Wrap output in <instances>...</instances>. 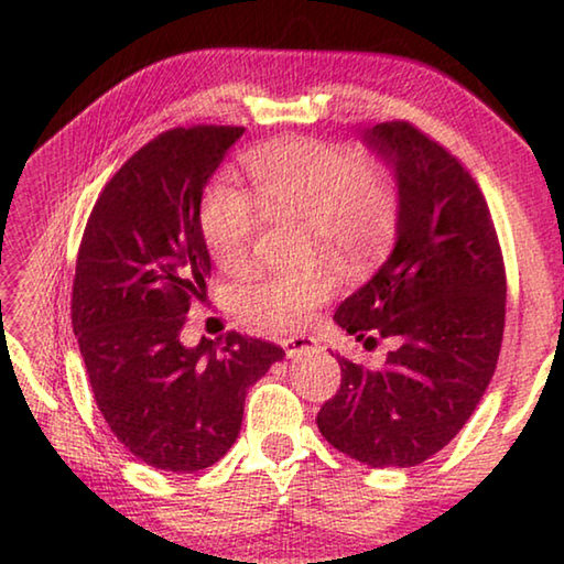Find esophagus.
Returning <instances> with one entry per match:
<instances>
[{"label": "esophagus", "instance_id": "esophagus-1", "mask_svg": "<svg viewBox=\"0 0 564 564\" xmlns=\"http://www.w3.org/2000/svg\"><path fill=\"white\" fill-rule=\"evenodd\" d=\"M281 346H283V351H285V356H289V359H293V356H299V354L316 351V348H318L314 336H289V338H283Z\"/></svg>", "mask_w": 564, "mask_h": 564}]
</instances>
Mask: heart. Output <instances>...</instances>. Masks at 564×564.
Instances as JSON below:
<instances>
[{
    "instance_id": "b5f03b06",
    "label": "heart",
    "mask_w": 564,
    "mask_h": 564,
    "mask_svg": "<svg viewBox=\"0 0 564 564\" xmlns=\"http://www.w3.org/2000/svg\"><path fill=\"white\" fill-rule=\"evenodd\" d=\"M246 173L253 195L234 183H213L200 203V228L223 268H238L253 246L261 210L265 216L306 220L308 250H326L361 268L387 250L397 234L399 195L379 170L364 167L351 150L321 140H275L250 150ZM338 275L326 263L301 271L256 275L240 283L238 314L265 330L306 324L334 296Z\"/></svg>"
}]
</instances>
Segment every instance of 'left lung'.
I'll return each instance as SVG.
<instances>
[{
  "label": "left lung",
  "instance_id": "1",
  "mask_svg": "<svg viewBox=\"0 0 564 564\" xmlns=\"http://www.w3.org/2000/svg\"><path fill=\"white\" fill-rule=\"evenodd\" d=\"M366 142L397 173V246L334 318L369 351H391L373 369L336 356L341 387L316 424L356 462L416 467L459 434L497 369L505 258L459 158L406 120L379 122Z\"/></svg>",
  "mask_w": 564,
  "mask_h": 564
}]
</instances>
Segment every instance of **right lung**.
<instances>
[{"instance_id": "1", "label": "right lung", "mask_w": 564, "mask_h": 564, "mask_svg": "<svg viewBox=\"0 0 564 564\" xmlns=\"http://www.w3.org/2000/svg\"><path fill=\"white\" fill-rule=\"evenodd\" d=\"M243 130L160 132L102 187L79 243L73 328L89 387L118 442L155 469L216 464L240 432L248 387L285 356L236 330L181 341L210 275L203 187Z\"/></svg>"}]
</instances>
